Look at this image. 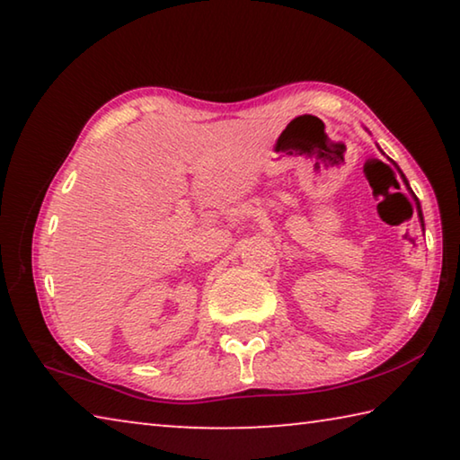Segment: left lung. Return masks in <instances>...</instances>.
Masks as SVG:
<instances>
[{
    "instance_id": "left-lung-1",
    "label": "left lung",
    "mask_w": 460,
    "mask_h": 460,
    "mask_svg": "<svg viewBox=\"0 0 460 460\" xmlns=\"http://www.w3.org/2000/svg\"><path fill=\"white\" fill-rule=\"evenodd\" d=\"M422 225H424V223H422Z\"/></svg>"
}]
</instances>
